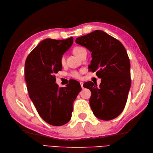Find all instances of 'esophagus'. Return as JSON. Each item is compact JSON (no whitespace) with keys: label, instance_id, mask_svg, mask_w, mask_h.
<instances>
[{"label":"esophagus","instance_id":"1","mask_svg":"<svg viewBox=\"0 0 153 153\" xmlns=\"http://www.w3.org/2000/svg\"><path fill=\"white\" fill-rule=\"evenodd\" d=\"M80 85H81L82 88H84V86H83V85H84V82H80Z\"/></svg>","mask_w":153,"mask_h":153}]
</instances>
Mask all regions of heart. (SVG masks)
<instances>
[{
	"instance_id": "obj_1",
	"label": "heart",
	"mask_w": 153,
	"mask_h": 153,
	"mask_svg": "<svg viewBox=\"0 0 153 153\" xmlns=\"http://www.w3.org/2000/svg\"><path fill=\"white\" fill-rule=\"evenodd\" d=\"M85 49L84 48H83L82 47H76L73 48V52L76 55H77L78 57H80V54L83 51L85 50ZM60 62L62 64V65H64L66 62V59L65 56L64 55H62L61 57V59H60ZM80 75H81V71H72L70 73H69V75H70L73 78H80Z\"/></svg>"
}]
</instances>
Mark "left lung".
Instances as JSON below:
<instances>
[{"mask_svg":"<svg viewBox=\"0 0 153 153\" xmlns=\"http://www.w3.org/2000/svg\"><path fill=\"white\" fill-rule=\"evenodd\" d=\"M75 41L92 52L89 69L101 79L98 87L91 81L84 84L91 92L89 103L94 115L104 121L115 119L123 111L131 87L126 49L119 40L100 30L78 37Z\"/></svg>","mask_w":153,"mask_h":153,"instance_id":"obj_1","label":"left lung"}]
</instances>
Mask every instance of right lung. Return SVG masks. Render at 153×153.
<instances>
[{
	"instance_id": "obj_1",
	"label": "right lung",
	"mask_w": 153,
	"mask_h": 153,
	"mask_svg": "<svg viewBox=\"0 0 153 153\" xmlns=\"http://www.w3.org/2000/svg\"><path fill=\"white\" fill-rule=\"evenodd\" d=\"M73 43V38L41 41L26 59L25 78L29 97L40 117L52 126L66 124L71 117L73 102L81 91L73 80L66 87L55 83V74L62 70L60 59Z\"/></svg>"
}]
</instances>
